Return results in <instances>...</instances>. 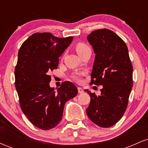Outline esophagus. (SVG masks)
Returning a JSON list of instances; mask_svg holds the SVG:
<instances>
[{
	"instance_id": "34e87169",
	"label": "esophagus",
	"mask_w": 148,
	"mask_h": 148,
	"mask_svg": "<svg viewBox=\"0 0 148 148\" xmlns=\"http://www.w3.org/2000/svg\"><path fill=\"white\" fill-rule=\"evenodd\" d=\"M78 92H79V93H82L83 92H84V90H83L81 88L79 87L78 88Z\"/></svg>"
}]
</instances>
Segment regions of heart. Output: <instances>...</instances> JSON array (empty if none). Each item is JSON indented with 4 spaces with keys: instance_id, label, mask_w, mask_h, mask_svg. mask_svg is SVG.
<instances>
[{
    "instance_id": "obj_1",
    "label": "heart",
    "mask_w": 148,
    "mask_h": 148,
    "mask_svg": "<svg viewBox=\"0 0 148 148\" xmlns=\"http://www.w3.org/2000/svg\"><path fill=\"white\" fill-rule=\"evenodd\" d=\"M90 49L89 47H88L87 45H85L84 43H79L76 46V51L78 53V55H79V54H81V53L84 52L85 51L88 50V49ZM74 78L76 80H77V81H79V76L78 75H74Z\"/></svg>"
}]
</instances>
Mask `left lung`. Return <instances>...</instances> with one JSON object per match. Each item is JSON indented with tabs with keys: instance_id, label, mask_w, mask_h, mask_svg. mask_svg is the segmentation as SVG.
<instances>
[{
	"instance_id": "8db88e82",
	"label": "left lung",
	"mask_w": 148,
	"mask_h": 148,
	"mask_svg": "<svg viewBox=\"0 0 148 148\" xmlns=\"http://www.w3.org/2000/svg\"><path fill=\"white\" fill-rule=\"evenodd\" d=\"M87 39L95 53L90 84L103 88L99 96L85 90L90 96L86 113L97 125L107 128L118 123L126 111L133 67L126 44L114 32L95 30Z\"/></svg>"
}]
</instances>
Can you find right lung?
Masks as SVG:
<instances>
[{
  "label": "right lung",
  "instance_id": "obj_1",
  "mask_svg": "<svg viewBox=\"0 0 148 148\" xmlns=\"http://www.w3.org/2000/svg\"><path fill=\"white\" fill-rule=\"evenodd\" d=\"M73 37L60 38L50 33H37L22 44L15 67V87L22 111L33 125L43 130L60 123L64 106L76 96L77 88L65 81L56 92L48 73L57 69L59 57Z\"/></svg>",
  "mask_w": 148,
  "mask_h": 148
}]
</instances>
